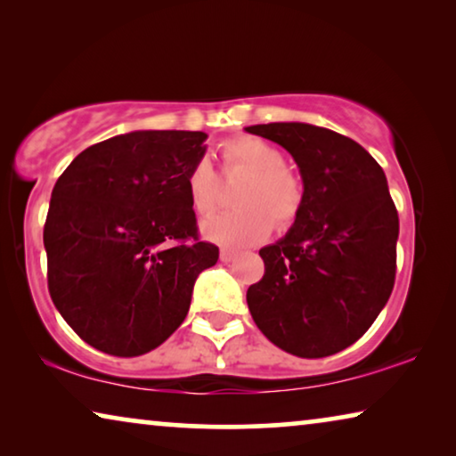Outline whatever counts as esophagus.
Masks as SVG:
<instances>
[{"instance_id": "esophagus-1", "label": "esophagus", "mask_w": 456, "mask_h": 456, "mask_svg": "<svg viewBox=\"0 0 456 456\" xmlns=\"http://www.w3.org/2000/svg\"><path fill=\"white\" fill-rule=\"evenodd\" d=\"M235 257H237V251H233V249H221V262L229 264V262H233Z\"/></svg>"}]
</instances>
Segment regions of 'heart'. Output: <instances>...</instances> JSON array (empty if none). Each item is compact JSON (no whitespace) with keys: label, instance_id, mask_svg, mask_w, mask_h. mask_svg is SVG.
<instances>
[{"label":"heart","instance_id":"1","mask_svg":"<svg viewBox=\"0 0 456 456\" xmlns=\"http://www.w3.org/2000/svg\"><path fill=\"white\" fill-rule=\"evenodd\" d=\"M221 154L225 170L240 168L248 172V178L235 194L240 208L208 216L200 225L202 235L225 248H245L270 235L272 219L278 227L290 225L302 207L305 186L284 166V151L262 137L240 135L223 143ZM186 191L199 215L211 213L219 202V178L205 158L186 175Z\"/></svg>","mask_w":456,"mask_h":456}]
</instances>
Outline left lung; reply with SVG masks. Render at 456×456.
I'll return each instance as SVG.
<instances>
[{
  "label": "left lung",
  "mask_w": 456,
  "mask_h": 456,
  "mask_svg": "<svg viewBox=\"0 0 456 456\" xmlns=\"http://www.w3.org/2000/svg\"><path fill=\"white\" fill-rule=\"evenodd\" d=\"M245 132L290 151L305 184L290 231L259 249L265 273L249 286V313L286 353L335 355L363 337L394 290L400 221L384 170L327 127L290 121Z\"/></svg>",
  "instance_id": "obj_1"
}]
</instances>
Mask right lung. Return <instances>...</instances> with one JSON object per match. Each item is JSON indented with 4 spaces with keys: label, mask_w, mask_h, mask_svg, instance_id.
<instances>
[{
    "label": "right lung",
    "mask_w": 456,
    "mask_h": 456,
    "mask_svg": "<svg viewBox=\"0 0 456 456\" xmlns=\"http://www.w3.org/2000/svg\"><path fill=\"white\" fill-rule=\"evenodd\" d=\"M207 134L129 132L83 150L45 225L48 290L70 329L115 357L143 355L186 319L219 248L199 240L186 175Z\"/></svg>",
    "instance_id": "1"
}]
</instances>
